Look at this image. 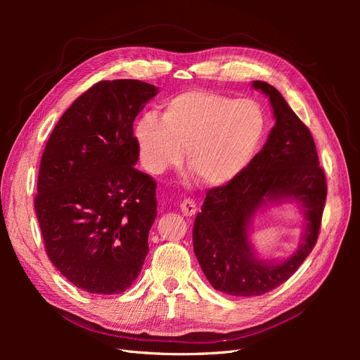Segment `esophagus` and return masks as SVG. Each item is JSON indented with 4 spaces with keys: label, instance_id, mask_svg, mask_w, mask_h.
Returning a JSON list of instances; mask_svg holds the SVG:
<instances>
[{
    "label": "esophagus",
    "instance_id": "obj_1",
    "mask_svg": "<svg viewBox=\"0 0 360 360\" xmlns=\"http://www.w3.org/2000/svg\"><path fill=\"white\" fill-rule=\"evenodd\" d=\"M180 210H181V213H183L184 216H193L195 213H197L198 209H197V204H195L192 200L186 198V200L181 201Z\"/></svg>",
    "mask_w": 360,
    "mask_h": 360
}]
</instances>
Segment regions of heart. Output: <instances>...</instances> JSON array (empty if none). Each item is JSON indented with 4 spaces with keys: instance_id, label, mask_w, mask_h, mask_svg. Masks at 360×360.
Instances as JSON below:
<instances>
[{
    "instance_id": "heart-1",
    "label": "heart",
    "mask_w": 360,
    "mask_h": 360,
    "mask_svg": "<svg viewBox=\"0 0 360 360\" xmlns=\"http://www.w3.org/2000/svg\"><path fill=\"white\" fill-rule=\"evenodd\" d=\"M267 130L261 106L213 91L191 90L171 97L162 117L150 111L138 120L135 141L143 167L162 174L188 165L210 186L230 183L250 165Z\"/></svg>"
}]
</instances>
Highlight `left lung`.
<instances>
[{
  "mask_svg": "<svg viewBox=\"0 0 360 360\" xmlns=\"http://www.w3.org/2000/svg\"><path fill=\"white\" fill-rule=\"evenodd\" d=\"M252 86L269 97L275 126L240 176L209 189L193 224V250L205 278L214 290L240 297L275 290L300 267L317 243L328 193L309 129L275 86L263 81ZM284 200L302 207V243L284 262L261 260L248 242L250 222L269 202Z\"/></svg>",
  "mask_w": 360,
  "mask_h": 360,
  "instance_id": "1",
  "label": "left lung"
}]
</instances>
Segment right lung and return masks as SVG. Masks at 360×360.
<instances>
[{
    "mask_svg": "<svg viewBox=\"0 0 360 360\" xmlns=\"http://www.w3.org/2000/svg\"><path fill=\"white\" fill-rule=\"evenodd\" d=\"M158 94L136 79L101 81L58 120L40 160L34 209L60 274L93 294L138 278L156 217V181L138 171L134 122Z\"/></svg>",
    "mask_w": 360,
    "mask_h": 360,
    "instance_id": "obj_1",
    "label": "right lung"
}]
</instances>
